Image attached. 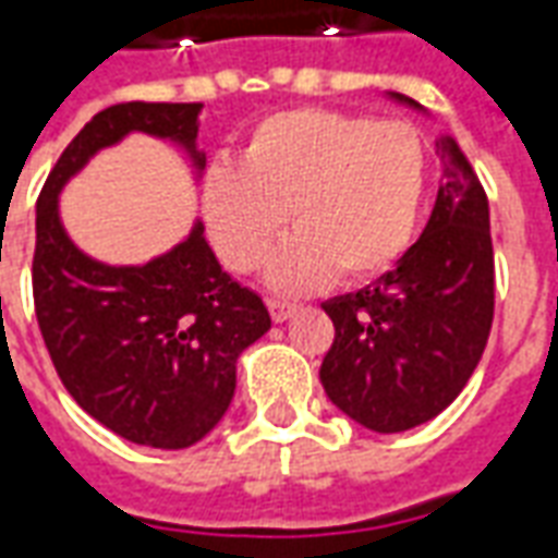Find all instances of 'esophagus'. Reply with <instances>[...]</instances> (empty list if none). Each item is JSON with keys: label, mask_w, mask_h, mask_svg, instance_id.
Segmentation results:
<instances>
[{"label": "esophagus", "mask_w": 558, "mask_h": 558, "mask_svg": "<svg viewBox=\"0 0 558 558\" xmlns=\"http://www.w3.org/2000/svg\"><path fill=\"white\" fill-rule=\"evenodd\" d=\"M268 311H271V319H275V323H287V319L295 314V304L278 302V299H268Z\"/></svg>", "instance_id": "obj_1"}]
</instances>
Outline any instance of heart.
<instances>
[{"label": "heart", "instance_id": "obj_1", "mask_svg": "<svg viewBox=\"0 0 558 558\" xmlns=\"http://www.w3.org/2000/svg\"><path fill=\"white\" fill-rule=\"evenodd\" d=\"M427 191V148L400 122L335 110H283L247 134L239 163L208 167L199 203L220 259L266 263L283 220L295 230L268 266L280 292L386 271L410 247Z\"/></svg>", "mask_w": 558, "mask_h": 558}]
</instances>
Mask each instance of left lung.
<instances>
[{
	"label": "left lung",
	"mask_w": 558,
	"mask_h": 558,
	"mask_svg": "<svg viewBox=\"0 0 558 558\" xmlns=\"http://www.w3.org/2000/svg\"><path fill=\"white\" fill-rule=\"evenodd\" d=\"M395 104L430 116L418 101ZM442 184L421 239L371 287L323 302L335 343L319 383L347 418L403 433L436 418L478 367L493 326L490 208L454 137L439 134Z\"/></svg>",
	"instance_id": "obj_1"
}]
</instances>
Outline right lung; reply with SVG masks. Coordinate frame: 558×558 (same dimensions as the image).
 <instances>
[{
  "label": "right lung",
  "instance_id": "1",
  "mask_svg": "<svg viewBox=\"0 0 558 558\" xmlns=\"http://www.w3.org/2000/svg\"><path fill=\"white\" fill-rule=\"evenodd\" d=\"M199 113L203 104L128 101L92 116L56 160L35 208L32 292L56 374L107 430L163 451L199 442L230 410L235 364L271 328L268 307L220 268L199 218L167 254L110 266L68 235L59 194L128 134L179 146L199 179Z\"/></svg>",
  "mask_w": 558,
  "mask_h": 558
}]
</instances>
